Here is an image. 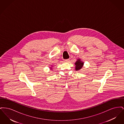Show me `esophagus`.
I'll use <instances>...</instances> for the list:
<instances>
[{
  "mask_svg": "<svg viewBox=\"0 0 124 124\" xmlns=\"http://www.w3.org/2000/svg\"><path fill=\"white\" fill-rule=\"evenodd\" d=\"M64 61H65V62H68V61H69V59H65V60H64Z\"/></svg>",
  "mask_w": 124,
  "mask_h": 124,
  "instance_id": "esophagus-1",
  "label": "esophagus"
}]
</instances>
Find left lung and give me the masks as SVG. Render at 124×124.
Returning <instances> with one entry per match:
<instances>
[{
  "instance_id": "left-lung-1",
  "label": "left lung",
  "mask_w": 124,
  "mask_h": 124,
  "mask_svg": "<svg viewBox=\"0 0 124 124\" xmlns=\"http://www.w3.org/2000/svg\"><path fill=\"white\" fill-rule=\"evenodd\" d=\"M75 70L76 71H79L82 68L83 66L84 65V62L81 61L80 59H77L76 62L75 63Z\"/></svg>"
}]
</instances>
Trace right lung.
Masks as SVG:
<instances>
[{
  "instance_id": "right-lung-1",
  "label": "right lung",
  "mask_w": 124,
  "mask_h": 124,
  "mask_svg": "<svg viewBox=\"0 0 124 124\" xmlns=\"http://www.w3.org/2000/svg\"><path fill=\"white\" fill-rule=\"evenodd\" d=\"M50 68H51V69H52V67H50ZM52 69H51V70H52Z\"/></svg>"
}]
</instances>
